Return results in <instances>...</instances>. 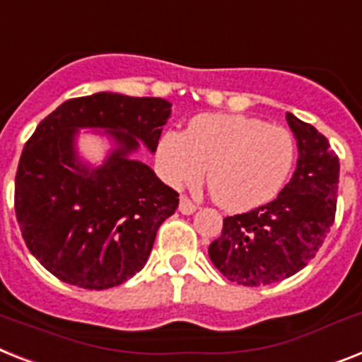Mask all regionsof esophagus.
I'll return each instance as SVG.
<instances>
[{
	"instance_id": "obj_1",
	"label": "esophagus",
	"mask_w": 362,
	"mask_h": 362,
	"mask_svg": "<svg viewBox=\"0 0 362 362\" xmlns=\"http://www.w3.org/2000/svg\"><path fill=\"white\" fill-rule=\"evenodd\" d=\"M178 210L182 211V214H186V216H189V214H193V211L197 210V204L195 202H191L187 197L182 195L180 197V206H178Z\"/></svg>"
}]
</instances>
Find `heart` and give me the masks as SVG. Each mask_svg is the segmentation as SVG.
Listing matches in <instances>:
<instances>
[{"label": "heart", "mask_w": 362, "mask_h": 362, "mask_svg": "<svg viewBox=\"0 0 362 362\" xmlns=\"http://www.w3.org/2000/svg\"><path fill=\"white\" fill-rule=\"evenodd\" d=\"M296 146L290 132L245 115H199L186 134L167 132L158 145L161 175L173 186L204 178L219 206L251 210L284 186Z\"/></svg>", "instance_id": "1"}]
</instances>
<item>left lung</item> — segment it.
I'll return each instance as SVG.
<instances>
[{"label": "left lung", "mask_w": 362, "mask_h": 362, "mask_svg": "<svg viewBox=\"0 0 362 362\" xmlns=\"http://www.w3.org/2000/svg\"><path fill=\"white\" fill-rule=\"evenodd\" d=\"M286 120L298 139V165L277 199L223 219L210 243L214 266L243 286H266L292 277L314 257L334 223L339 156L325 135L292 113Z\"/></svg>", "instance_id": "left-lung-1"}]
</instances>
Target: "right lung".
Here are the masks:
<instances>
[{"instance_id": "add662e5", "label": "right lung", "mask_w": 362, "mask_h": 362, "mask_svg": "<svg viewBox=\"0 0 362 362\" xmlns=\"http://www.w3.org/2000/svg\"><path fill=\"white\" fill-rule=\"evenodd\" d=\"M169 115L163 98L96 93L63 102L28 139L14 182L16 219L31 255L63 283L105 290L146 264L178 193L128 156L137 139L154 152ZM78 127H105L117 143L102 168L77 160Z\"/></svg>"}]
</instances>
